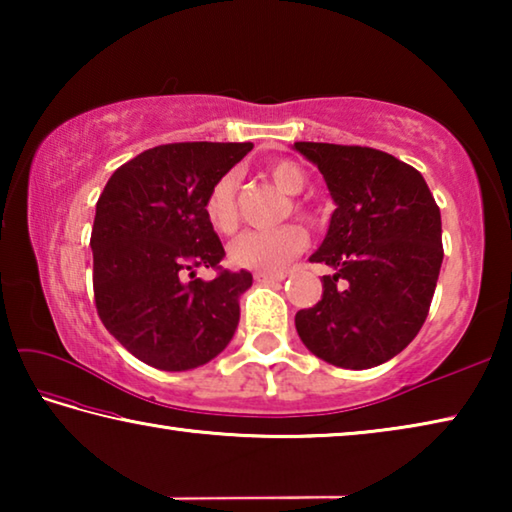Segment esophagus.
<instances>
[{
    "mask_svg": "<svg viewBox=\"0 0 512 512\" xmlns=\"http://www.w3.org/2000/svg\"><path fill=\"white\" fill-rule=\"evenodd\" d=\"M284 273H277V275H273V273H255V282H259V284H275V282H282L284 280Z\"/></svg>",
    "mask_w": 512,
    "mask_h": 512,
    "instance_id": "obj_1",
    "label": "esophagus"
}]
</instances>
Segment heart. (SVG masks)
Wrapping results in <instances>:
<instances>
[{
  "label": "heart",
  "instance_id": "obj_1",
  "mask_svg": "<svg viewBox=\"0 0 512 512\" xmlns=\"http://www.w3.org/2000/svg\"><path fill=\"white\" fill-rule=\"evenodd\" d=\"M273 183L287 194H300L307 185V176L293 160H275L268 164ZM237 187L239 173L228 171L216 180L205 196V219L221 235L237 230ZM307 246V232L296 223L280 225L271 230H248L228 246L232 266L255 273H280Z\"/></svg>",
  "mask_w": 512,
  "mask_h": 512
}]
</instances>
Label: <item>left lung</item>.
<instances>
[{
    "mask_svg": "<svg viewBox=\"0 0 512 512\" xmlns=\"http://www.w3.org/2000/svg\"><path fill=\"white\" fill-rule=\"evenodd\" d=\"M336 205L309 262H325L323 298L300 309L311 354L363 370L393 359L420 332L443 264L440 210L422 173L368 146L296 142Z\"/></svg>",
    "mask_w": 512,
    "mask_h": 512,
    "instance_id": "1",
    "label": "left lung"
}]
</instances>
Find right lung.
<instances>
[{"instance_id":"obj_1","label":"right lung","mask_w":512,"mask_h":512,"mask_svg":"<svg viewBox=\"0 0 512 512\" xmlns=\"http://www.w3.org/2000/svg\"><path fill=\"white\" fill-rule=\"evenodd\" d=\"M250 149V142L155 146L121 164L99 196L90 239L99 318L153 368H198L235 336L239 298L253 275L201 280L194 268H216L225 255L205 219V196Z\"/></svg>"}]
</instances>
